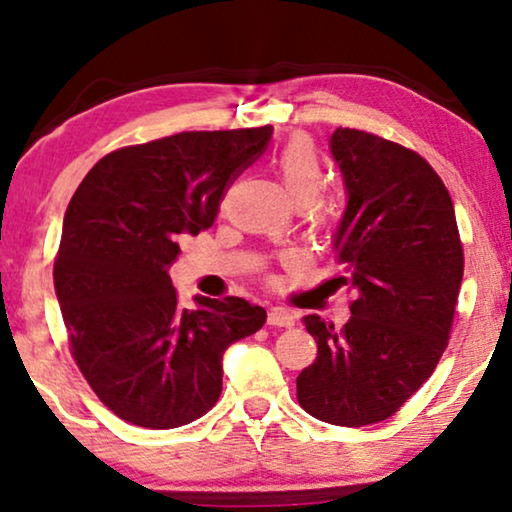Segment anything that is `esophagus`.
<instances>
[{"label":"esophagus","instance_id":"obj_1","mask_svg":"<svg viewBox=\"0 0 512 512\" xmlns=\"http://www.w3.org/2000/svg\"><path fill=\"white\" fill-rule=\"evenodd\" d=\"M268 324L289 328V326L296 324V317H293V312L284 310V307H272V310L268 312Z\"/></svg>","mask_w":512,"mask_h":512}]
</instances>
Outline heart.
<instances>
[{
	"mask_svg": "<svg viewBox=\"0 0 512 512\" xmlns=\"http://www.w3.org/2000/svg\"><path fill=\"white\" fill-rule=\"evenodd\" d=\"M275 170L282 179L286 193L296 202L310 200L317 212H324V200L312 198L319 191L321 181L326 177L324 160H321L317 146L307 137H291L272 160Z\"/></svg>",
	"mask_w": 512,
	"mask_h": 512,
	"instance_id": "b5f03b06",
	"label": "heart"
}]
</instances>
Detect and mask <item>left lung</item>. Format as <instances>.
I'll use <instances>...</instances> for the list:
<instances>
[{"instance_id":"left-lung-1","label":"left lung","mask_w":512,"mask_h":512,"mask_svg":"<svg viewBox=\"0 0 512 512\" xmlns=\"http://www.w3.org/2000/svg\"><path fill=\"white\" fill-rule=\"evenodd\" d=\"M331 153L349 193L335 235L354 293L342 328L307 314L317 359L298 375V403L321 422L389 419L429 380L450 340L464 247L450 193L417 151L338 128Z\"/></svg>"}]
</instances>
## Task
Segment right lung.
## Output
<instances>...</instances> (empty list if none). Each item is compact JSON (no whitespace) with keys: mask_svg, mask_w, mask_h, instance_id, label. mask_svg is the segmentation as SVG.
Instances as JSON below:
<instances>
[{"mask_svg":"<svg viewBox=\"0 0 512 512\" xmlns=\"http://www.w3.org/2000/svg\"><path fill=\"white\" fill-rule=\"evenodd\" d=\"M272 125L193 130L123 146L76 188L53 282L69 352L90 389L144 429L191 424L221 396V356L265 324L244 298L179 305L167 268L184 233L219 214L230 184L261 158Z\"/></svg>","mask_w":512,"mask_h":512,"instance_id":"right-lung-1","label":"right lung"}]
</instances>
